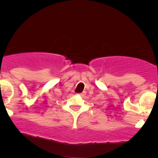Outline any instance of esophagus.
Masks as SVG:
<instances>
[{
    "label": "esophagus",
    "instance_id": "obj_1",
    "mask_svg": "<svg viewBox=\"0 0 158 158\" xmlns=\"http://www.w3.org/2000/svg\"><path fill=\"white\" fill-rule=\"evenodd\" d=\"M85 94V92H82V93L78 94V95H79V96H81V97H82V96H84Z\"/></svg>",
    "mask_w": 158,
    "mask_h": 158
}]
</instances>
